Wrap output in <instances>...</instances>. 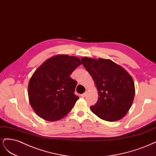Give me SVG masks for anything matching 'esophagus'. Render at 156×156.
Wrapping results in <instances>:
<instances>
[{
    "label": "esophagus",
    "mask_w": 156,
    "mask_h": 156,
    "mask_svg": "<svg viewBox=\"0 0 156 156\" xmlns=\"http://www.w3.org/2000/svg\"><path fill=\"white\" fill-rule=\"evenodd\" d=\"M86 94H87V92H85L84 93L82 94V95H81V96H82V97H85V96H86Z\"/></svg>",
    "instance_id": "34e87169"
}]
</instances>
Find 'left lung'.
Listing matches in <instances>:
<instances>
[{
    "mask_svg": "<svg viewBox=\"0 0 156 156\" xmlns=\"http://www.w3.org/2000/svg\"><path fill=\"white\" fill-rule=\"evenodd\" d=\"M83 67L92 76L98 98L91 112L109 122L123 118L131 108L135 96L134 82L124 69L110 59H81Z\"/></svg>",
    "mask_w": 156,
    "mask_h": 156,
    "instance_id": "1",
    "label": "left lung"
}]
</instances>
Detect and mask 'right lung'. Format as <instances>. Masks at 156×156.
<instances>
[{
    "label": "right lung",
    "mask_w": 156,
    "mask_h": 156,
    "mask_svg": "<svg viewBox=\"0 0 156 156\" xmlns=\"http://www.w3.org/2000/svg\"><path fill=\"white\" fill-rule=\"evenodd\" d=\"M81 64L77 57L58 55L45 61L34 72L28 93L38 116L55 121L71 111L79 97L74 94L77 82L70 75Z\"/></svg>",
    "instance_id": "right-lung-1"
}]
</instances>
